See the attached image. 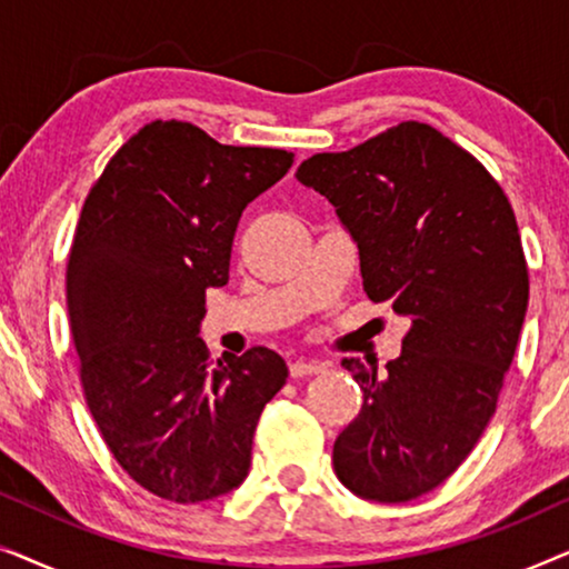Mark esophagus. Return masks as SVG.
<instances>
[{"label": "esophagus", "mask_w": 569, "mask_h": 569, "mask_svg": "<svg viewBox=\"0 0 569 569\" xmlns=\"http://www.w3.org/2000/svg\"><path fill=\"white\" fill-rule=\"evenodd\" d=\"M326 365L316 362V360H295L290 362V376L292 378H306V376H316V372H323Z\"/></svg>", "instance_id": "obj_1"}]
</instances>
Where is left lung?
I'll list each match as a JSON object with an SVG mask.
<instances>
[{
  "label": "left lung",
  "mask_w": 569,
  "mask_h": 569,
  "mask_svg": "<svg viewBox=\"0 0 569 569\" xmlns=\"http://www.w3.org/2000/svg\"><path fill=\"white\" fill-rule=\"evenodd\" d=\"M298 178L352 232L368 298L411 321L383 372L341 360L365 401L333 471L365 500H415L466 461L497 409L528 308L516 212L471 152L419 121L318 152Z\"/></svg>",
  "instance_id": "obj_1"
}]
</instances>
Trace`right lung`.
<instances>
[{"label": "right lung", "instance_id": "add662e5", "mask_svg": "<svg viewBox=\"0 0 569 569\" xmlns=\"http://www.w3.org/2000/svg\"><path fill=\"white\" fill-rule=\"evenodd\" d=\"M292 160L158 119L119 147L82 204L67 308L84 401L116 463L162 500L238 487L256 422L287 380L267 347L212 368L197 333L207 287L228 282L240 214Z\"/></svg>", "mask_w": 569, "mask_h": 569}]
</instances>
